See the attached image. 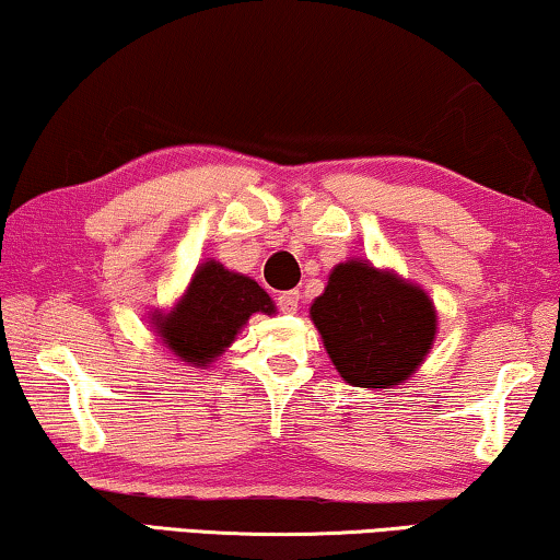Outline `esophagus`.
Segmentation results:
<instances>
[{"instance_id":"1","label":"esophagus","mask_w":560,"mask_h":560,"mask_svg":"<svg viewBox=\"0 0 560 560\" xmlns=\"http://www.w3.org/2000/svg\"><path fill=\"white\" fill-rule=\"evenodd\" d=\"M279 310L283 314H294L299 310V291H283V294H279Z\"/></svg>"}]
</instances>
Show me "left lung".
<instances>
[{"label": "left lung", "instance_id": "obj_1", "mask_svg": "<svg viewBox=\"0 0 560 560\" xmlns=\"http://www.w3.org/2000/svg\"><path fill=\"white\" fill-rule=\"evenodd\" d=\"M310 317L342 381L368 390L406 383L439 332L429 291L368 258H348L329 271Z\"/></svg>", "mask_w": 560, "mask_h": 560}]
</instances>
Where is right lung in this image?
<instances>
[{"label":"right lung","instance_id":"right-lung-1","mask_svg":"<svg viewBox=\"0 0 560 560\" xmlns=\"http://www.w3.org/2000/svg\"><path fill=\"white\" fill-rule=\"evenodd\" d=\"M258 312L277 314V304L256 279L208 258L198 264L183 296L167 312L152 310L149 325L185 365L210 368Z\"/></svg>","mask_w":560,"mask_h":560}]
</instances>
